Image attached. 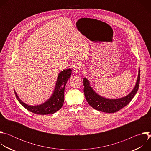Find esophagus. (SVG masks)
<instances>
[{
    "mask_svg": "<svg viewBox=\"0 0 151 151\" xmlns=\"http://www.w3.org/2000/svg\"><path fill=\"white\" fill-rule=\"evenodd\" d=\"M81 68H82V64L81 63H75L73 66V72L75 73H79L81 70Z\"/></svg>",
    "mask_w": 151,
    "mask_h": 151,
    "instance_id": "34e87169",
    "label": "esophagus"
}]
</instances>
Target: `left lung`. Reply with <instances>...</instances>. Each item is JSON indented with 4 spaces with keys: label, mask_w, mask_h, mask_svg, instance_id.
<instances>
[{
    "label": "left lung",
    "mask_w": 151,
    "mask_h": 151,
    "mask_svg": "<svg viewBox=\"0 0 151 151\" xmlns=\"http://www.w3.org/2000/svg\"><path fill=\"white\" fill-rule=\"evenodd\" d=\"M140 69L137 80L132 91L124 97L117 99H109L97 94L90 85L89 81L83 78V93L88 104L96 110L106 113H114L119 111L130 103L139 90L140 83Z\"/></svg>",
    "instance_id": "obj_1"
}]
</instances>
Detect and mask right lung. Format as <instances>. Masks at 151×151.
<instances>
[{"label": "right lung", "mask_w": 151, "mask_h": 151, "mask_svg": "<svg viewBox=\"0 0 151 151\" xmlns=\"http://www.w3.org/2000/svg\"><path fill=\"white\" fill-rule=\"evenodd\" d=\"M72 70L65 69L61 71L58 75L55 87L52 96L45 103L37 106H30L21 101L15 91L18 101L29 111L37 115L53 114L63 106L64 98V88L70 77Z\"/></svg>", "instance_id": "obj_1"}]
</instances>
